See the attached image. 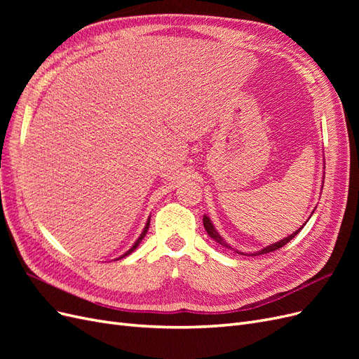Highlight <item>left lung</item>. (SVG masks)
<instances>
[{
	"instance_id": "1",
	"label": "left lung",
	"mask_w": 359,
	"mask_h": 359,
	"mask_svg": "<svg viewBox=\"0 0 359 359\" xmlns=\"http://www.w3.org/2000/svg\"><path fill=\"white\" fill-rule=\"evenodd\" d=\"M306 224V223H304ZM203 226H205V231L208 232V235L212 238V240H215L217 243L219 244H222L223 247H226V248H231V245L229 244H226V241H223V238L219 235V232L215 231V227L212 226V223H211V220H210V217H206V215H203ZM304 226H301L299 229L297 231V232H293L292 235H289L287 238H283V240H280L278 243H274V244H271V245H268V247H265V248H262V250H259V252H256V253H252V255H248V256H259V255H265V253H269V252H274V250H278V248H281L283 245H286L290 240H293V238L297 236V233L302 229ZM236 253H240V255H244V253H241V252H238L236 250Z\"/></svg>"
}]
</instances>
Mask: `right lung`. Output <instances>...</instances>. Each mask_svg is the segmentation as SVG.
Listing matches in <instances>:
<instances>
[{"mask_svg":"<svg viewBox=\"0 0 359 359\" xmlns=\"http://www.w3.org/2000/svg\"><path fill=\"white\" fill-rule=\"evenodd\" d=\"M148 227H149V220H148V222H147V224H145V227H144V231H142V233H140V236H139V238H137V241H136V243H135V244H133V247H132V248H130V250H128V252H127V253H124V255H123V256H121V257H118V259H123V257H126V256H128V255H130V253H132V252H135V250H136V248H137V245H139V244H140V241H142V240H144V236H145V235H147V232H148Z\"/></svg>","mask_w":359,"mask_h":359,"instance_id":"right-lung-1","label":"right lung"}]
</instances>
